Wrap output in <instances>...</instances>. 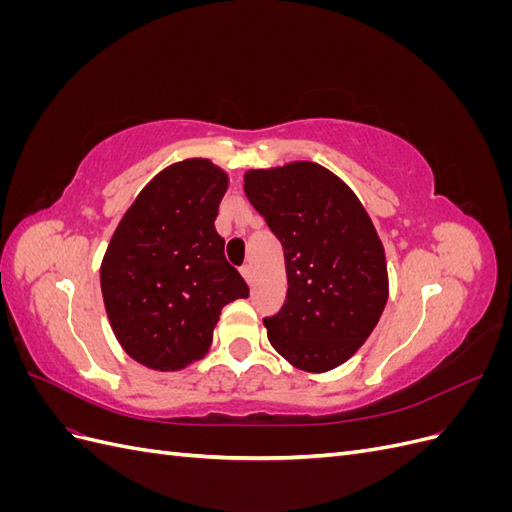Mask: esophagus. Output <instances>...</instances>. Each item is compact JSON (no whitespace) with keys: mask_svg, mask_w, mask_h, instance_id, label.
I'll use <instances>...</instances> for the list:
<instances>
[{"mask_svg":"<svg viewBox=\"0 0 512 512\" xmlns=\"http://www.w3.org/2000/svg\"><path fill=\"white\" fill-rule=\"evenodd\" d=\"M241 275L245 277V282L252 286V282H254V271H252L250 265H243V267H241Z\"/></svg>","mask_w":512,"mask_h":512,"instance_id":"34e87169","label":"esophagus"}]
</instances>
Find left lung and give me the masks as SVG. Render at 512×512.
Wrapping results in <instances>:
<instances>
[{"mask_svg":"<svg viewBox=\"0 0 512 512\" xmlns=\"http://www.w3.org/2000/svg\"><path fill=\"white\" fill-rule=\"evenodd\" d=\"M243 190L284 247L286 303L262 320L271 346L309 374L339 367L365 344L389 299L374 222L348 185L316 162L247 170Z\"/></svg>","mask_w":512,"mask_h":512,"instance_id":"8db88e82","label":"left lung"}]
</instances>
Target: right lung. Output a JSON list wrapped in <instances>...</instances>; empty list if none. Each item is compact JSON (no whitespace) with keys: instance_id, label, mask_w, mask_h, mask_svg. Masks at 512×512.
<instances>
[{"instance_id":"obj_1","label":"right lung","mask_w":512,"mask_h":512,"mask_svg":"<svg viewBox=\"0 0 512 512\" xmlns=\"http://www.w3.org/2000/svg\"><path fill=\"white\" fill-rule=\"evenodd\" d=\"M228 175L205 158L175 162L123 213L100 267L108 322L136 363L177 371L207 354L222 307L250 288L215 230Z\"/></svg>"}]
</instances>
